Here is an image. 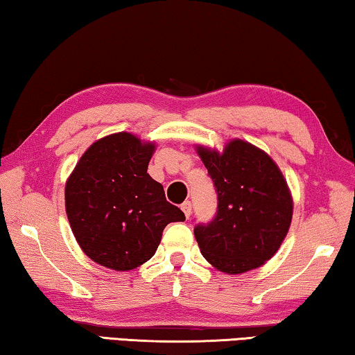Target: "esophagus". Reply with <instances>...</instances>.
<instances>
[{"label":"esophagus","instance_id":"34e87169","mask_svg":"<svg viewBox=\"0 0 355 355\" xmlns=\"http://www.w3.org/2000/svg\"><path fill=\"white\" fill-rule=\"evenodd\" d=\"M182 210H183V213H184V216H187V218L191 216V210H193V205H191L189 200H184V202H183V204H182Z\"/></svg>","mask_w":355,"mask_h":355}]
</instances>
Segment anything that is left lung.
<instances>
[{
    "label": "left lung",
    "instance_id": "left-lung-1",
    "mask_svg": "<svg viewBox=\"0 0 355 355\" xmlns=\"http://www.w3.org/2000/svg\"><path fill=\"white\" fill-rule=\"evenodd\" d=\"M218 194L211 223L198 224L200 252L219 272L239 275L266 263L279 250L292 221V196L266 151L234 139L223 151L198 147Z\"/></svg>",
    "mask_w": 355,
    "mask_h": 355
}]
</instances>
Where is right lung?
<instances>
[{
  "label": "right lung",
  "instance_id": "obj_1",
  "mask_svg": "<svg viewBox=\"0 0 355 355\" xmlns=\"http://www.w3.org/2000/svg\"><path fill=\"white\" fill-rule=\"evenodd\" d=\"M153 142L116 132L94 142L66 182V215L82 251L99 266L126 272L153 257L168 223L184 213L147 173Z\"/></svg>",
  "mask_w": 355,
  "mask_h": 355
}]
</instances>
